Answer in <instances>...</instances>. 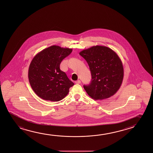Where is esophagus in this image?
Instances as JSON below:
<instances>
[{
	"label": "esophagus",
	"instance_id": "34e87169",
	"mask_svg": "<svg viewBox=\"0 0 153 153\" xmlns=\"http://www.w3.org/2000/svg\"><path fill=\"white\" fill-rule=\"evenodd\" d=\"M80 83H81V82H80V80H76V81L75 82L76 84H80Z\"/></svg>",
	"mask_w": 153,
	"mask_h": 153
}]
</instances>
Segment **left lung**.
<instances>
[{"label": "left lung", "instance_id": "1", "mask_svg": "<svg viewBox=\"0 0 153 153\" xmlns=\"http://www.w3.org/2000/svg\"><path fill=\"white\" fill-rule=\"evenodd\" d=\"M88 62L92 80L84 85L88 95L95 100L110 98L117 92L123 82L122 61L113 50L104 46H93L79 52Z\"/></svg>", "mask_w": 153, "mask_h": 153}]
</instances>
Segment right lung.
<instances>
[{"mask_svg": "<svg viewBox=\"0 0 153 153\" xmlns=\"http://www.w3.org/2000/svg\"><path fill=\"white\" fill-rule=\"evenodd\" d=\"M72 48L53 45L37 53L30 63L28 78L36 94L44 100L59 101L65 98L74 85L60 69L61 61Z\"/></svg>", "mask_w": 153, "mask_h": 153, "instance_id": "right-lung-1", "label": "right lung"}]
</instances>
